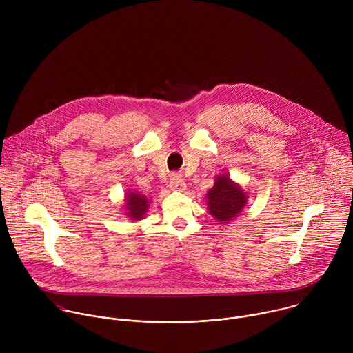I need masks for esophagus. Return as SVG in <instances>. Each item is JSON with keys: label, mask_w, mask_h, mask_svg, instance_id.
<instances>
[{"label": "esophagus", "mask_w": 353, "mask_h": 353, "mask_svg": "<svg viewBox=\"0 0 353 353\" xmlns=\"http://www.w3.org/2000/svg\"><path fill=\"white\" fill-rule=\"evenodd\" d=\"M184 187H185L184 179L180 174H173L170 179V188L181 191V190H184Z\"/></svg>", "instance_id": "obj_1"}]
</instances>
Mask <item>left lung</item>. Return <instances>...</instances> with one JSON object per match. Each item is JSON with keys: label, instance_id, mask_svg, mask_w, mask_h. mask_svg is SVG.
<instances>
[{"label": "left lung", "instance_id": "8db88e82", "mask_svg": "<svg viewBox=\"0 0 353 353\" xmlns=\"http://www.w3.org/2000/svg\"><path fill=\"white\" fill-rule=\"evenodd\" d=\"M207 196L210 214L219 222H228L237 216L245 205V194L226 174L216 179Z\"/></svg>", "mask_w": 353, "mask_h": 353}]
</instances>
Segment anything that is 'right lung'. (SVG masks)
I'll return each instance as SVG.
<instances>
[{"label":"right lung","mask_w":353,"mask_h":353,"mask_svg":"<svg viewBox=\"0 0 353 353\" xmlns=\"http://www.w3.org/2000/svg\"><path fill=\"white\" fill-rule=\"evenodd\" d=\"M127 215L132 219H139L143 218L146 208H148V201L143 195L135 194V192H130L127 195Z\"/></svg>","instance_id":"1"}]
</instances>
